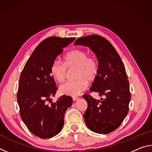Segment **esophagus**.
I'll return each instance as SVG.
<instances>
[{"mask_svg": "<svg viewBox=\"0 0 152 152\" xmlns=\"http://www.w3.org/2000/svg\"><path fill=\"white\" fill-rule=\"evenodd\" d=\"M79 99L78 97H77V96H73L72 97V99H73V101H77V100H78Z\"/></svg>", "mask_w": 152, "mask_h": 152, "instance_id": "esophagus-1", "label": "esophagus"}]
</instances>
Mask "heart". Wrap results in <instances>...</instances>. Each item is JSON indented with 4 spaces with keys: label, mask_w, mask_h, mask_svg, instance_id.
<instances>
[{
    "label": "heart",
    "mask_w": 152,
    "mask_h": 152,
    "mask_svg": "<svg viewBox=\"0 0 152 152\" xmlns=\"http://www.w3.org/2000/svg\"><path fill=\"white\" fill-rule=\"evenodd\" d=\"M68 68H76L75 81L66 82L60 85L61 94L75 96L86 88L88 82H92L96 78L99 71L96 59L89 57L87 51L75 49L69 51L64 57V63L55 60L51 64V73L59 82L66 79Z\"/></svg>",
    "instance_id": "1"
}]
</instances>
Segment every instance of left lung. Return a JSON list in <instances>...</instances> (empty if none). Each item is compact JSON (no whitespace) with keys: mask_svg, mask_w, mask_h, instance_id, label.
Instances as JSON below:
<instances>
[{"mask_svg":"<svg viewBox=\"0 0 152 152\" xmlns=\"http://www.w3.org/2000/svg\"><path fill=\"white\" fill-rule=\"evenodd\" d=\"M74 45L88 47L98 59L99 74L90 91L104 97L96 100L84 94L88 103L84 118L92 132L107 134L119 127L129 111L131 93L124 64L111 43L100 35L78 38Z\"/></svg>","mask_w":152,"mask_h":152,"instance_id":"8db88e82","label":"left lung"}]
</instances>
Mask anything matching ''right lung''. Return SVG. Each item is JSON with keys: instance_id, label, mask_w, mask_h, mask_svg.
Listing matches in <instances>:
<instances>
[{"instance_id": "1", "label": "right lung", "mask_w": 152, "mask_h": 152, "mask_svg": "<svg viewBox=\"0 0 152 152\" xmlns=\"http://www.w3.org/2000/svg\"><path fill=\"white\" fill-rule=\"evenodd\" d=\"M74 39L50 37L42 41L20 74L17 92L20 115L28 129L37 137L47 139L58 134L64 125V113L72 103V97L66 95L56 102H51L58 87L51 75V66L63 48Z\"/></svg>"}]
</instances>
